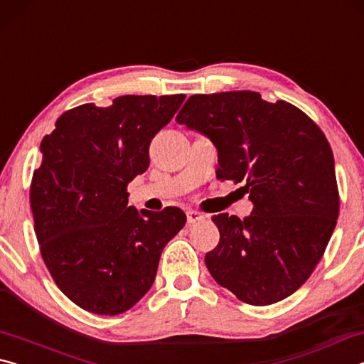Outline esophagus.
<instances>
[{
	"instance_id": "34e87169",
	"label": "esophagus",
	"mask_w": 364,
	"mask_h": 364,
	"mask_svg": "<svg viewBox=\"0 0 364 364\" xmlns=\"http://www.w3.org/2000/svg\"><path fill=\"white\" fill-rule=\"evenodd\" d=\"M186 217H188V223L189 225H193V223H197V221L204 220V215L199 213L197 210H188L186 212Z\"/></svg>"
}]
</instances>
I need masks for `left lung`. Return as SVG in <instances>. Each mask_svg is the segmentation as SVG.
I'll list each match as a JSON object with an SVG mask.
<instances>
[{"instance_id":"obj_1","label":"left lung","mask_w":364,"mask_h":364,"mask_svg":"<svg viewBox=\"0 0 364 364\" xmlns=\"http://www.w3.org/2000/svg\"><path fill=\"white\" fill-rule=\"evenodd\" d=\"M176 122L212 139L218 180L244 183L254 202L244 220L212 217L220 230L205 255L213 279L249 305L292 295L321 260L341 207L321 128L291 102L255 91L194 95Z\"/></svg>"}]
</instances>
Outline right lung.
<instances>
[{
  "label": "right lung",
  "instance_id": "add662e5",
  "mask_svg": "<svg viewBox=\"0 0 364 364\" xmlns=\"http://www.w3.org/2000/svg\"><path fill=\"white\" fill-rule=\"evenodd\" d=\"M184 95L115 97L67 110L41 141L30 184L35 234L46 268L73 304L120 315L144 297L160 254L186 223L178 207L138 212L127 186L149 167V144Z\"/></svg>",
  "mask_w": 364,
  "mask_h": 364
}]
</instances>
